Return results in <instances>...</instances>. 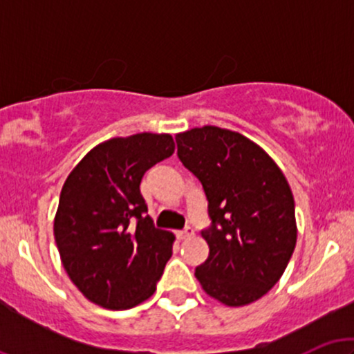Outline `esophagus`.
<instances>
[{
    "label": "esophagus",
    "mask_w": 354,
    "mask_h": 354,
    "mask_svg": "<svg viewBox=\"0 0 354 354\" xmlns=\"http://www.w3.org/2000/svg\"><path fill=\"white\" fill-rule=\"evenodd\" d=\"M193 233H194L193 228H189V226H188V228H185L183 231H178L176 236H178V239H186V238L193 236Z\"/></svg>",
    "instance_id": "34e87169"
}]
</instances>
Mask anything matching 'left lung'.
<instances>
[{
    "label": "left lung",
    "instance_id": "obj_1",
    "mask_svg": "<svg viewBox=\"0 0 354 354\" xmlns=\"http://www.w3.org/2000/svg\"><path fill=\"white\" fill-rule=\"evenodd\" d=\"M178 156L201 181L209 254L194 271L226 306H246L279 281L296 246L295 198L273 158L238 131L203 126L178 133Z\"/></svg>",
    "mask_w": 354,
    "mask_h": 354
}]
</instances>
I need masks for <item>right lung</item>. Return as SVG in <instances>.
I'll list each match as a JSON object with an SVG mask.
<instances>
[{
  "instance_id": "obj_1",
  "label": "right lung",
  "mask_w": 354,
  "mask_h": 354,
  "mask_svg": "<svg viewBox=\"0 0 354 354\" xmlns=\"http://www.w3.org/2000/svg\"><path fill=\"white\" fill-rule=\"evenodd\" d=\"M173 153L168 133L111 138L68 174L53 230L64 271L91 303L129 310L156 291L174 234L145 214L140 183Z\"/></svg>"
}]
</instances>
